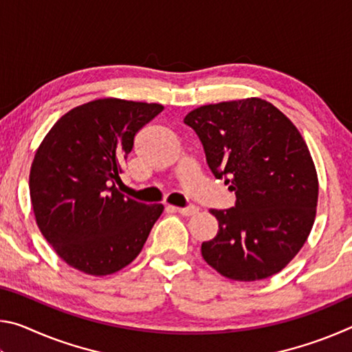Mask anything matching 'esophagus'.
Wrapping results in <instances>:
<instances>
[{"instance_id":"1","label":"esophagus","mask_w":352,"mask_h":352,"mask_svg":"<svg viewBox=\"0 0 352 352\" xmlns=\"http://www.w3.org/2000/svg\"><path fill=\"white\" fill-rule=\"evenodd\" d=\"M172 210L183 214V216H194V214L199 212L197 206H184V208H178V206H172Z\"/></svg>"}]
</instances>
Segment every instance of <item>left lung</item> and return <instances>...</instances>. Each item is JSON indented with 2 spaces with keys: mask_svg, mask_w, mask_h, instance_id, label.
Listing matches in <instances>:
<instances>
[{
  "mask_svg": "<svg viewBox=\"0 0 352 352\" xmlns=\"http://www.w3.org/2000/svg\"><path fill=\"white\" fill-rule=\"evenodd\" d=\"M184 124L197 133L217 180L230 183L236 204L211 210L219 220L201 256L234 281L281 272L305 245L318 200L311 152L290 119L259 98L204 105Z\"/></svg>",
  "mask_w": 352,
  "mask_h": 352,
  "instance_id": "obj_1",
  "label": "left lung"
}]
</instances>
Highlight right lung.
<instances>
[{
  "label": "right lung",
  "instance_id": "right-lung-1",
  "mask_svg": "<svg viewBox=\"0 0 352 352\" xmlns=\"http://www.w3.org/2000/svg\"><path fill=\"white\" fill-rule=\"evenodd\" d=\"M163 105L98 99L63 115L45 136L29 175L35 220L68 265L111 275L144 247L163 205L140 204L115 182L135 135Z\"/></svg>",
  "mask_w": 352,
  "mask_h": 352
}]
</instances>
